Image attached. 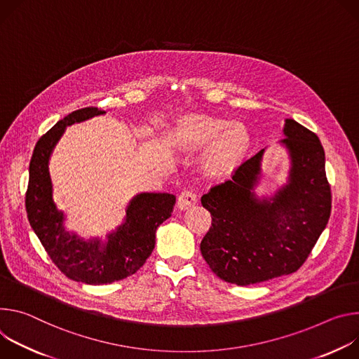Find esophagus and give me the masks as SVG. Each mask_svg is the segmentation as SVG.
Returning <instances> with one entry per match:
<instances>
[{
  "label": "esophagus",
  "mask_w": 359,
  "mask_h": 359,
  "mask_svg": "<svg viewBox=\"0 0 359 359\" xmlns=\"http://www.w3.org/2000/svg\"><path fill=\"white\" fill-rule=\"evenodd\" d=\"M198 201V196L192 189H184L180 195H178V201H177V207L180 210H188L191 207H194Z\"/></svg>",
  "instance_id": "1"
}]
</instances>
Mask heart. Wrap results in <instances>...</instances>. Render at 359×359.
<instances>
[{
	"label": "heart",
	"mask_w": 359,
	"mask_h": 359,
	"mask_svg": "<svg viewBox=\"0 0 359 359\" xmlns=\"http://www.w3.org/2000/svg\"><path fill=\"white\" fill-rule=\"evenodd\" d=\"M174 137L178 147L189 151L212 144L203 161V170L210 178H222L232 172L250 144L243 126L208 115L184 116L177 123Z\"/></svg>",
	"instance_id": "obj_1"
}]
</instances>
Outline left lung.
Segmentation results:
<instances>
[{"instance_id": "1", "label": "left lung", "mask_w": 359, "mask_h": 359, "mask_svg": "<svg viewBox=\"0 0 359 359\" xmlns=\"http://www.w3.org/2000/svg\"><path fill=\"white\" fill-rule=\"evenodd\" d=\"M284 140L290 171L271 195L255 192L262 177L261 149L232 180L201 198L212 225L201 254L225 283L251 285L295 272L308 258L331 215L325 152L312 131L287 118Z\"/></svg>"}]
</instances>
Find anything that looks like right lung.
<instances>
[{"instance_id": "obj_1", "label": "right lung", "mask_w": 359, "mask_h": 359, "mask_svg": "<svg viewBox=\"0 0 359 359\" xmlns=\"http://www.w3.org/2000/svg\"><path fill=\"white\" fill-rule=\"evenodd\" d=\"M104 114L95 107L76 109L38 140L25 195L29 225L53 262L72 281L88 285L111 284L135 273L155 247L156 228L171 217L175 205L172 194L140 192L128 203L124 221L108 232L105 240L100 236L86 240L65 226L67 217L53 198L51 154L67 127Z\"/></svg>"}]
</instances>
